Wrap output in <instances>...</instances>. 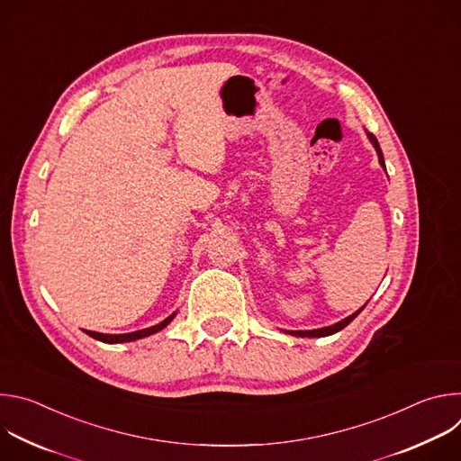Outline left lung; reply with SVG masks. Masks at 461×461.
<instances>
[{"mask_svg": "<svg viewBox=\"0 0 461 461\" xmlns=\"http://www.w3.org/2000/svg\"><path fill=\"white\" fill-rule=\"evenodd\" d=\"M368 139H370V142H372V146L375 148V151H377V157H379V164L384 167V160H383V153H381V148H379V144H377V140H375V137L372 135V133H368ZM365 308V306H363ZM363 308H359L356 313H352L350 317H347V319H343V321H339V322H336V324H332V326H326V328H319V330H295V332H290L292 336H299V338H324V336H332V334H336V332H339V330H343V328L347 326V324H350L359 313H361V310Z\"/></svg>", "mask_w": 461, "mask_h": 461, "instance_id": "8db88e82", "label": "left lung"}]
</instances>
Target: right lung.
I'll list each match as a JSON object with an SVG mask.
<instances>
[{
    "label": "right lung",
    "instance_id": "right-lung-1",
    "mask_svg": "<svg viewBox=\"0 0 461 461\" xmlns=\"http://www.w3.org/2000/svg\"><path fill=\"white\" fill-rule=\"evenodd\" d=\"M173 317H175V313H173V315H169L167 319H164L162 322H158V324H155V326H151V328H146V330L131 332V334H98V332H91V330H86V334H87V336H91L93 339L102 341V343H127V341L142 339V338H148V336H151V334L160 332L162 328H166V326L171 322V319H173Z\"/></svg>",
    "mask_w": 461,
    "mask_h": 461
}]
</instances>
